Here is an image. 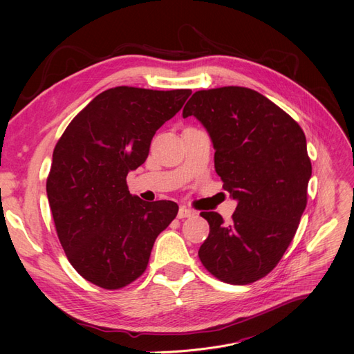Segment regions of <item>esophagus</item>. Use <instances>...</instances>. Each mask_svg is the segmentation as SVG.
Here are the masks:
<instances>
[{
	"label": "esophagus",
	"mask_w": 354,
	"mask_h": 354,
	"mask_svg": "<svg viewBox=\"0 0 354 354\" xmlns=\"http://www.w3.org/2000/svg\"><path fill=\"white\" fill-rule=\"evenodd\" d=\"M192 216H195V212H194V211L189 209V208H186V207H180L178 214H177V217H178V218H187V217H192Z\"/></svg>",
	"instance_id": "obj_1"
}]
</instances>
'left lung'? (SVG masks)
<instances>
[{"instance_id":"1","label":"left lung","mask_w":354,"mask_h":354,"mask_svg":"<svg viewBox=\"0 0 354 354\" xmlns=\"http://www.w3.org/2000/svg\"><path fill=\"white\" fill-rule=\"evenodd\" d=\"M192 115L211 137L223 189L238 201L230 223L201 212L209 234L198 255L221 282L252 283L281 261L306 209V136L279 106L245 87L196 91L183 109V118Z\"/></svg>"}]
</instances>
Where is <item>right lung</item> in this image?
<instances>
[{
	"mask_svg": "<svg viewBox=\"0 0 354 354\" xmlns=\"http://www.w3.org/2000/svg\"><path fill=\"white\" fill-rule=\"evenodd\" d=\"M192 94L115 87L73 118L53 152L47 196L59 241L85 281L120 289L140 277L155 239L178 212L171 201L133 196L127 174Z\"/></svg>",
	"mask_w": 354,
	"mask_h": 354,
	"instance_id": "add662e5",
	"label": "right lung"
}]
</instances>
